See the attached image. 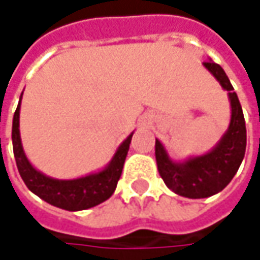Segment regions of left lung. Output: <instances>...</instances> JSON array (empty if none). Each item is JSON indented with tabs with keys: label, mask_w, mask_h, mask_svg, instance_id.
<instances>
[{
	"label": "left lung",
	"mask_w": 260,
	"mask_h": 260,
	"mask_svg": "<svg viewBox=\"0 0 260 260\" xmlns=\"http://www.w3.org/2000/svg\"><path fill=\"white\" fill-rule=\"evenodd\" d=\"M227 91L232 115L229 127L215 146L204 155L174 160L164 143L156 139L155 156L157 171L166 186L175 194L186 198H207L223 191L233 179L246 152V123L237 94L224 69L211 59L203 63Z\"/></svg>",
	"instance_id": "8db88e82"
}]
</instances>
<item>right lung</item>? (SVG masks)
<instances>
[{"label": "right lung", "instance_id": "obj_1", "mask_svg": "<svg viewBox=\"0 0 260 260\" xmlns=\"http://www.w3.org/2000/svg\"><path fill=\"white\" fill-rule=\"evenodd\" d=\"M23 92L20 95L18 105L13 117V150L20 176L23 178L25 186L43 201L62 208L66 211H81L104 203L114 194L117 182L121 176L125 156L130 147L133 133L125 137L117 147L111 160L107 165L85 176L74 179H57L47 176L39 169H36L25 156L21 136H20V107H21Z\"/></svg>", "mask_w": 260, "mask_h": 260}]
</instances>
